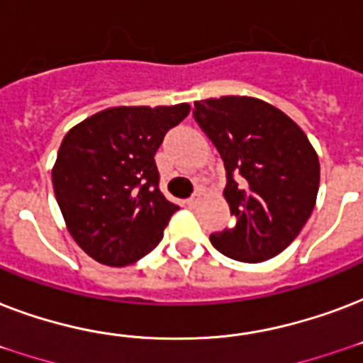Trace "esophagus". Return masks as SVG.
I'll list each match as a JSON object with an SVG mask.
<instances>
[{"label": "esophagus", "mask_w": 363, "mask_h": 363, "mask_svg": "<svg viewBox=\"0 0 363 363\" xmlns=\"http://www.w3.org/2000/svg\"><path fill=\"white\" fill-rule=\"evenodd\" d=\"M199 198H201V192H196V194H192V198L188 199V203L190 205H196L199 201Z\"/></svg>", "instance_id": "esophagus-1"}]
</instances>
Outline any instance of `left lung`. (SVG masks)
I'll return each instance as SVG.
<instances>
[{
	"label": "left lung",
	"mask_w": 363,
	"mask_h": 363,
	"mask_svg": "<svg viewBox=\"0 0 363 363\" xmlns=\"http://www.w3.org/2000/svg\"><path fill=\"white\" fill-rule=\"evenodd\" d=\"M194 116L224 160V198L235 216L232 228L211 235L213 247L247 264L275 258L315 209L320 184L316 150L290 116L264 99H201Z\"/></svg>",
	"instance_id": "1"
}]
</instances>
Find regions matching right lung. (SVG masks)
<instances>
[{
	"label": "right lung",
	"mask_w": 363,
	"mask_h": 363,
	"mask_svg": "<svg viewBox=\"0 0 363 363\" xmlns=\"http://www.w3.org/2000/svg\"><path fill=\"white\" fill-rule=\"evenodd\" d=\"M190 105L111 107L65 133L54 196L71 238L96 262L124 267L152 250L179 205L160 192L154 154Z\"/></svg>",
	"instance_id": "1"
}]
</instances>
